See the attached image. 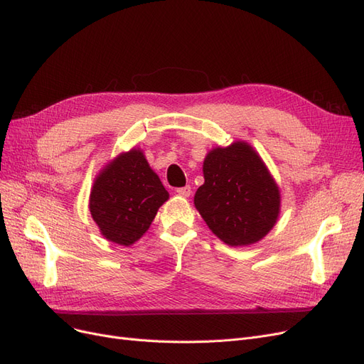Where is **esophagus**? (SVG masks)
<instances>
[{
  "instance_id": "34e87169",
  "label": "esophagus",
  "mask_w": 364,
  "mask_h": 364,
  "mask_svg": "<svg viewBox=\"0 0 364 364\" xmlns=\"http://www.w3.org/2000/svg\"><path fill=\"white\" fill-rule=\"evenodd\" d=\"M176 193H178L181 197H190V194H191V186H182V188L176 190Z\"/></svg>"
}]
</instances>
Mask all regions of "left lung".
Listing matches in <instances>:
<instances>
[{
    "instance_id": "8db88e82",
    "label": "left lung",
    "mask_w": 364,
    "mask_h": 364,
    "mask_svg": "<svg viewBox=\"0 0 364 364\" xmlns=\"http://www.w3.org/2000/svg\"><path fill=\"white\" fill-rule=\"evenodd\" d=\"M205 183L194 206L228 246L258 243L277 225L281 191L258 151L246 141L214 147L203 161Z\"/></svg>"
}]
</instances>
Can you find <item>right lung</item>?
Returning <instances> with one entry per match:
<instances>
[{"label":"right lung","instance_id":"add662e5","mask_svg":"<svg viewBox=\"0 0 364 364\" xmlns=\"http://www.w3.org/2000/svg\"><path fill=\"white\" fill-rule=\"evenodd\" d=\"M168 197L144 151L134 147L109 161L95 176L90 211L107 241L129 247L147 232Z\"/></svg>","mask_w":364,"mask_h":364}]
</instances>
